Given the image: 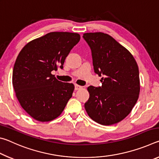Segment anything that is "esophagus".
Returning a JSON list of instances; mask_svg holds the SVG:
<instances>
[{
	"label": "esophagus",
	"instance_id": "1",
	"mask_svg": "<svg viewBox=\"0 0 159 159\" xmlns=\"http://www.w3.org/2000/svg\"><path fill=\"white\" fill-rule=\"evenodd\" d=\"M82 88H83L82 86L79 85H75V90H80V89H82Z\"/></svg>",
	"mask_w": 159,
	"mask_h": 159
}]
</instances>
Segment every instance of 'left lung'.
<instances>
[{
	"mask_svg": "<svg viewBox=\"0 0 159 159\" xmlns=\"http://www.w3.org/2000/svg\"><path fill=\"white\" fill-rule=\"evenodd\" d=\"M91 48L94 70L102 87L89 86L90 98L85 109L94 121L114 125L127 116L139 98V69L133 55L109 34H83Z\"/></svg>",
	"mask_w": 159,
	"mask_h": 159,
	"instance_id": "8db88e82",
	"label": "left lung"
}]
</instances>
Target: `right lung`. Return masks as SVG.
Segmentation results:
<instances>
[{
  "instance_id": "1",
  "label": "right lung",
  "mask_w": 159,
  "mask_h": 159,
  "mask_svg": "<svg viewBox=\"0 0 159 159\" xmlns=\"http://www.w3.org/2000/svg\"><path fill=\"white\" fill-rule=\"evenodd\" d=\"M79 34L50 32L29 42L19 53L12 71V85L20 105L35 120L55 119L74 90L52 74L63 68L70 51L79 42Z\"/></svg>"
}]
</instances>
